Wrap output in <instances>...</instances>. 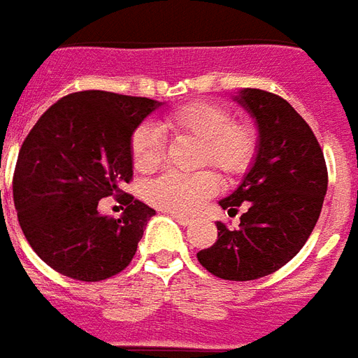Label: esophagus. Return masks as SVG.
I'll return each mask as SVG.
<instances>
[{
  "label": "esophagus",
  "instance_id": "esophagus-1",
  "mask_svg": "<svg viewBox=\"0 0 358 358\" xmlns=\"http://www.w3.org/2000/svg\"><path fill=\"white\" fill-rule=\"evenodd\" d=\"M167 214L171 215L173 220H177L181 225H191L192 224V217H189V215H183V214H173V212H167Z\"/></svg>",
  "mask_w": 358,
  "mask_h": 358
}]
</instances>
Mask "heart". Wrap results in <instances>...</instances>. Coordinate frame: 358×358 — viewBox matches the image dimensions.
I'll return each instance as SVG.
<instances>
[{
  "label": "heart",
  "mask_w": 358,
  "mask_h": 358,
  "mask_svg": "<svg viewBox=\"0 0 358 358\" xmlns=\"http://www.w3.org/2000/svg\"><path fill=\"white\" fill-rule=\"evenodd\" d=\"M164 127L175 136L199 141V166H214L225 179H239L255 166L260 134L255 123L235 119L224 103L194 100L169 111ZM131 162L136 171L152 173L164 158V143L150 125L136 127L129 141ZM220 189L214 171L204 169L191 175L166 173L148 183L144 196L152 206L173 214H192Z\"/></svg>",
  "instance_id": "b5f03b06"
}]
</instances>
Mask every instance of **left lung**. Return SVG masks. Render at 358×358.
<instances>
[{
    "label": "left lung",
    "instance_id": "obj_1",
    "mask_svg": "<svg viewBox=\"0 0 358 358\" xmlns=\"http://www.w3.org/2000/svg\"><path fill=\"white\" fill-rule=\"evenodd\" d=\"M258 123L255 166L239 189L220 202L237 214V229L217 222V239L196 258L208 272L250 281L278 272L305 247L328 189V167L313 129L281 96L245 88L237 96Z\"/></svg>",
    "mask_w": 358,
    "mask_h": 358
}]
</instances>
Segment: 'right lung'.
<instances>
[{"instance_id":"right-lung-1","label":"right lung","mask_w":358,"mask_h":358,"mask_svg":"<svg viewBox=\"0 0 358 358\" xmlns=\"http://www.w3.org/2000/svg\"><path fill=\"white\" fill-rule=\"evenodd\" d=\"M158 106L83 90L53 103L30 129L13 173V200L29 245L55 272L102 281L131 264L156 210L119 187L133 179L131 134ZM106 196L124 204L121 218L97 212Z\"/></svg>"}]
</instances>
